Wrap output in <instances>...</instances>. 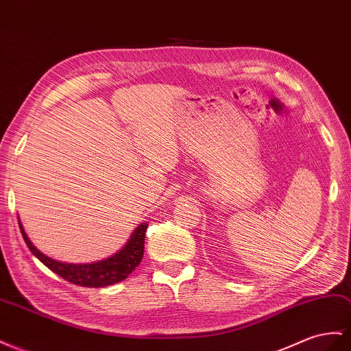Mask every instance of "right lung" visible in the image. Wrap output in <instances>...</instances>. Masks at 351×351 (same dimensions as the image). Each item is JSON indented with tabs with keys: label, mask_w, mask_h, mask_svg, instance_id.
<instances>
[{
	"label": "right lung",
	"mask_w": 351,
	"mask_h": 351,
	"mask_svg": "<svg viewBox=\"0 0 351 351\" xmlns=\"http://www.w3.org/2000/svg\"><path fill=\"white\" fill-rule=\"evenodd\" d=\"M19 219V217H17ZM19 226H21V232L25 239L27 248L35 257L40 260L44 266L49 267L60 278L68 280L71 283L80 287H88V288H103L113 285L128 278V274L134 271L138 266L141 258H143L145 252V236L147 229V221L141 223L136 227V230L131 233L130 239L122 248L110 255L105 260H99L94 263H82V264H73V263H62L54 260L49 255L41 252L36 246L27 238V234L23 229V226L19 219Z\"/></svg>",
	"instance_id": "right-lung-1"
}]
</instances>
